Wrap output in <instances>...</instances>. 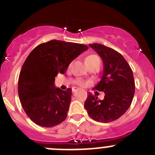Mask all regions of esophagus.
I'll return each instance as SVG.
<instances>
[{
  "label": "esophagus",
  "instance_id": "34e87169",
  "mask_svg": "<svg viewBox=\"0 0 155 155\" xmlns=\"http://www.w3.org/2000/svg\"><path fill=\"white\" fill-rule=\"evenodd\" d=\"M76 91H77V89H76V87H73V93H76Z\"/></svg>",
  "mask_w": 155,
  "mask_h": 155
}]
</instances>
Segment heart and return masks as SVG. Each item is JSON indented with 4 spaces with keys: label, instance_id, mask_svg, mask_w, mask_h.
Masks as SVG:
<instances>
[{
    "label": "heart",
    "instance_id": "obj_1",
    "mask_svg": "<svg viewBox=\"0 0 155 155\" xmlns=\"http://www.w3.org/2000/svg\"><path fill=\"white\" fill-rule=\"evenodd\" d=\"M86 63L87 65L89 64H100V58L95 54H90V55L87 56L85 58ZM83 85V83H81Z\"/></svg>",
    "mask_w": 155,
    "mask_h": 155
}]
</instances>
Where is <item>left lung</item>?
Listing matches in <instances>:
<instances>
[{
    "label": "left lung",
    "instance_id": "8db88e82",
    "mask_svg": "<svg viewBox=\"0 0 155 155\" xmlns=\"http://www.w3.org/2000/svg\"><path fill=\"white\" fill-rule=\"evenodd\" d=\"M104 62V72L94 89L104 91V100L88 93L84 107L89 116L98 122L108 123L119 118L129 109L135 92L130 67L120 53L99 43L89 44Z\"/></svg>",
    "mask_w": 155,
    "mask_h": 155
}]
</instances>
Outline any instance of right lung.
<instances>
[{"label": "right lung", "instance_id": "add662e5", "mask_svg": "<svg viewBox=\"0 0 155 155\" xmlns=\"http://www.w3.org/2000/svg\"><path fill=\"white\" fill-rule=\"evenodd\" d=\"M87 49L85 45L54 40L40 44L28 56L18 77V97L37 125L51 127L66 119L72 89L55 87L54 77L65 73L70 62Z\"/></svg>", "mask_w": 155, "mask_h": 155}]
</instances>
